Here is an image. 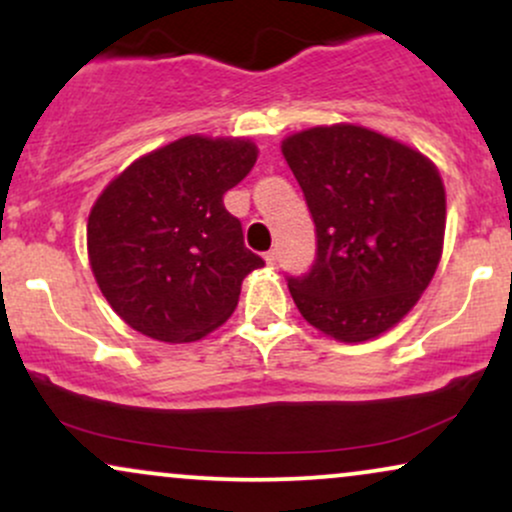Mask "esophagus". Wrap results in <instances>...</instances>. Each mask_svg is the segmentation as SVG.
<instances>
[{"label": "esophagus", "mask_w": 512, "mask_h": 512, "mask_svg": "<svg viewBox=\"0 0 512 512\" xmlns=\"http://www.w3.org/2000/svg\"><path fill=\"white\" fill-rule=\"evenodd\" d=\"M276 260H279V255H276V250H267V252H264V262H267L269 267H274Z\"/></svg>", "instance_id": "34e87169"}]
</instances>
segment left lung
I'll list each match as a JSON object with an SVG mask.
<instances>
[{
	"label": "left lung",
	"instance_id": "1",
	"mask_svg": "<svg viewBox=\"0 0 512 512\" xmlns=\"http://www.w3.org/2000/svg\"><path fill=\"white\" fill-rule=\"evenodd\" d=\"M315 223L317 252L289 291L315 330L368 342L395 327L431 284L445 236V187L419 151L356 125L281 142Z\"/></svg>",
	"mask_w": 512,
	"mask_h": 512
}]
</instances>
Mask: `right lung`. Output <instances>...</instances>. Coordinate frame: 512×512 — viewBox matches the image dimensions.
<instances>
[{
	"instance_id": "right-lung-1",
	"label": "right lung",
	"mask_w": 512,
	"mask_h": 512,
	"mask_svg": "<svg viewBox=\"0 0 512 512\" xmlns=\"http://www.w3.org/2000/svg\"><path fill=\"white\" fill-rule=\"evenodd\" d=\"M248 139L192 134L122 170L88 214V260L105 301L158 342H197L238 305L260 255L223 195L250 173Z\"/></svg>"
}]
</instances>
